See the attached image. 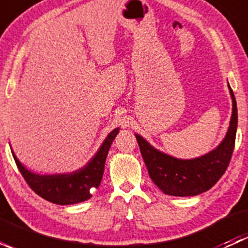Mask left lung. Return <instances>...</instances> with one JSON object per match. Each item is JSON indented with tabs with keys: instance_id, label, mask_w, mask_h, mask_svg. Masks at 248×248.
<instances>
[{
	"instance_id": "1",
	"label": "left lung",
	"mask_w": 248,
	"mask_h": 248,
	"mask_svg": "<svg viewBox=\"0 0 248 248\" xmlns=\"http://www.w3.org/2000/svg\"><path fill=\"white\" fill-rule=\"evenodd\" d=\"M232 97V117L224 139L216 149L201 157L181 159L159 151L140 134H136L142 159L150 177L164 194L175 197H192L211 188L226 171L231 162L237 128V108L234 93Z\"/></svg>"
}]
</instances>
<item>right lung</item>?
I'll use <instances>...</instances> for the list:
<instances>
[{
  "mask_svg": "<svg viewBox=\"0 0 248 248\" xmlns=\"http://www.w3.org/2000/svg\"><path fill=\"white\" fill-rule=\"evenodd\" d=\"M120 128L112 129L108 134L103 144L93 157L82 168L72 172L63 174L41 175L25 168L16 154L12 150L17 168L26 180L29 186L38 196L46 201L59 205H71L87 201L92 197V191L98 188L104 172L107 156L112 140L119 134Z\"/></svg>",
  "mask_w": 248,
  "mask_h": 248,
  "instance_id": "right-lung-1",
  "label": "right lung"
}]
</instances>
